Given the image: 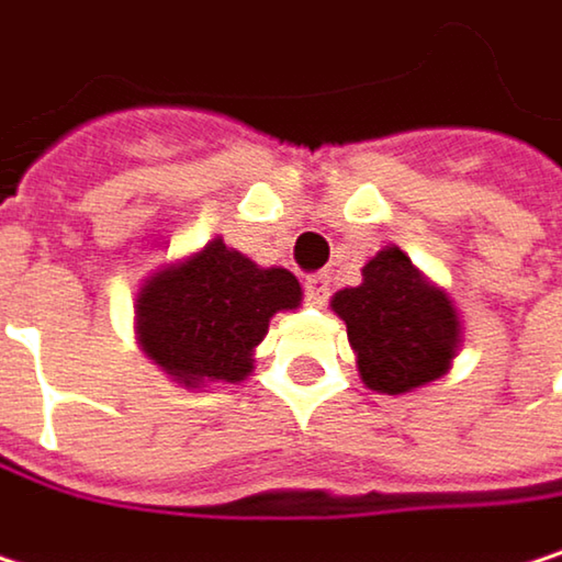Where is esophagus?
Returning <instances> with one entry per match:
<instances>
[{
	"label": "esophagus",
	"mask_w": 562,
	"mask_h": 562,
	"mask_svg": "<svg viewBox=\"0 0 562 562\" xmlns=\"http://www.w3.org/2000/svg\"><path fill=\"white\" fill-rule=\"evenodd\" d=\"M327 297H330V278H327V274H311V278L304 281V301H307L311 307H324Z\"/></svg>",
	"instance_id": "34e87169"
}]
</instances>
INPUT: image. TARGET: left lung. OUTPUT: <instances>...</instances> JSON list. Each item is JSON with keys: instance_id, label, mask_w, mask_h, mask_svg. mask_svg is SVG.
Returning a JSON list of instances; mask_svg holds the SVG:
<instances>
[{"instance_id": "obj_1", "label": "left lung", "mask_w": 562, "mask_h": 562, "mask_svg": "<svg viewBox=\"0 0 562 562\" xmlns=\"http://www.w3.org/2000/svg\"><path fill=\"white\" fill-rule=\"evenodd\" d=\"M330 307L347 321L370 390L400 396L448 373L458 350V314L400 248L376 251L363 268V284L337 291Z\"/></svg>"}]
</instances>
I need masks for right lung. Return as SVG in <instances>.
<instances>
[{
    "instance_id": "right-lung-1",
    "label": "right lung",
    "mask_w": 562,
    "mask_h": 562,
    "mask_svg": "<svg viewBox=\"0 0 562 562\" xmlns=\"http://www.w3.org/2000/svg\"><path fill=\"white\" fill-rule=\"evenodd\" d=\"M301 304V284L284 268H258L209 241L189 261L153 274L137 297V330L149 360L186 386L238 383L251 350L278 311Z\"/></svg>"
}]
</instances>
